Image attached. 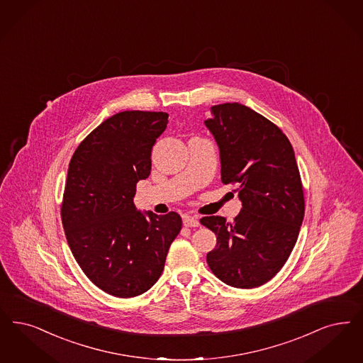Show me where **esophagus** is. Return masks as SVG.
<instances>
[{"label":"esophagus","instance_id":"esophagus-1","mask_svg":"<svg viewBox=\"0 0 363 363\" xmlns=\"http://www.w3.org/2000/svg\"><path fill=\"white\" fill-rule=\"evenodd\" d=\"M184 225L185 227H199L200 221H199V218H191V216H184Z\"/></svg>","mask_w":363,"mask_h":363}]
</instances>
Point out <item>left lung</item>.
Returning <instances> with one entry per match:
<instances>
[{"label": "left lung", "instance_id": "8db88e82", "mask_svg": "<svg viewBox=\"0 0 363 363\" xmlns=\"http://www.w3.org/2000/svg\"><path fill=\"white\" fill-rule=\"evenodd\" d=\"M205 125L218 142L221 182L236 184L242 211L233 223L205 216L216 233L208 252L212 273L224 284L252 289L270 281L288 261L304 218V190L286 135L238 102L212 106Z\"/></svg>", "mask_w": 363, "mask_h": 363}]
</instances>
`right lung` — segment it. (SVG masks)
Masks as SVG:
<instances>
[{
  "label": "right lung",
  "mask_w": 363,
  "mask_h": 363,
  "mask_svg": "<svg viewBox=\"0 0 363 363\" xmlns=\"http://www.w3.org/2000/svg\"><path fill=\"white\" fill-rule=\"evenodd\" d=\"M164 112L124 111L106 118L74 151L62 201L67 243L87 278L130 298L163 272L182 228L177 212H138L136 184L151 172V150L166 130Z\"/></svg>",
  "instance_id": "obj_1"
}]
</instances>
